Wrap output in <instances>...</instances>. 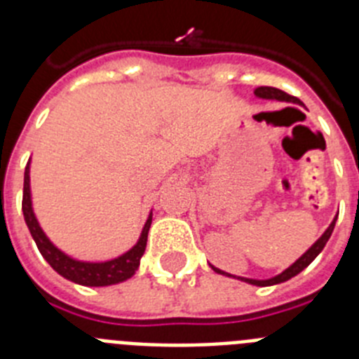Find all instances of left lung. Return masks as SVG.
<instances>
[{"label":"left lung","mask_w":359,"mask_h":359,"mask_svg":"<svg viewBox=\"0 0 359 359\" xmlns=\"http://www.w3.org/2000/svg\"><path fill=\"white\" fill-rule=\"evenodd\" d=\"M255 95H257V97H261V98H275V100H286V102L300 104V100H298L297 97H293V95L278 90V88H269V86H261V88H257ZM334 224H336V219L332 221L331 224H329L327 230L323 231V236L320 237V239L316 241V243L313 244V246H311V248L307 250V252L304 253V255L300 257V259H298V261L294 262L293 266H290L286 271H282V273L277 275V277L268 278V280H253V278H244V277H237V278H241V280H244V282H248V284H253V286H273V284H280V282L290 280L291 277H294V275L300 273L304 268H307L311 262L315 261V257L318 255L320 252H322L323 246H325V243H327L329 237H331L332 230H334ZM212 268H214V266H212ZM214 271H217V273H221V275H228V277H231L230 273H224V271H221V269H217V268H214Z\"/></svg>","instance_id":"8db88e82"}]
</instances>
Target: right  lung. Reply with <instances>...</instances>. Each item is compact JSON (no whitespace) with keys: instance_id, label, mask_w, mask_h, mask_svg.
<instances>
[{"instance_id":"obj_1","label":"right lung","mask_w":359,"mask_h":359,"mask_svg":"<svg viewBox=\"0 0 359 359\" xmlns=\"http://www.w3.org/2000/svg\"><path fill=\"white\" fill-rule=\"evenodd\" d=\"M30 165H27L25 169V185H23V215L27 221V226L30 230L32 237L36 241L37 248H39L41 255L48 261V264L55 269L57 273L62 275L68 280L75 282V284H82V286H111V284H118L122 280H128L135 275V271L140 266V259L147 246V233L151 228L152 215H149L147 223H145L144 230H142L140 241L133 246L128 253L116 257L113 261L107 262H81L73 261L68 255L57 250L50 239L44 236V231L41 230L39 223H37L34 210H32L30 201Z\"/></svg>"}]
</instances>
